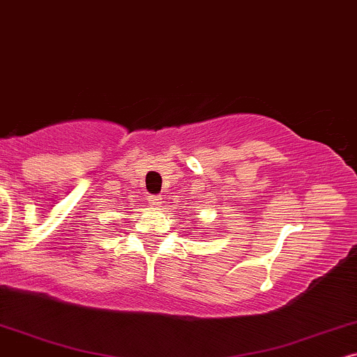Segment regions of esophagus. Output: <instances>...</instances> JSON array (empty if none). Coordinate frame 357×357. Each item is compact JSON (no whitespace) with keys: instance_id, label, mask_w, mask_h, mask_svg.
Segmentation results:
<instances>
[{"instance_id":"obj_1","label":"esophagus","mask_w":357,"mask_h":357,"mask_svg":"<svg viewBox=\"0 0 357 357\" xmlns=\"http://www.w3.org/2000/svg\"><path fill=\"white\" fill-rule=\"evenodd\" d=\"M161 202H163V197L161 196H149V204L151 207H160Z\"/></svg>"}]
</instances>
